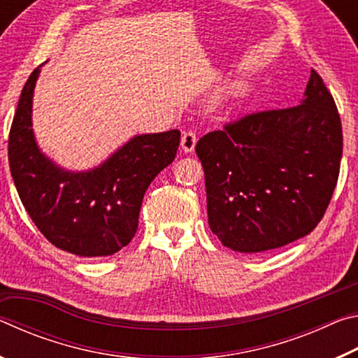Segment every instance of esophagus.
<instances>
[{
	"label": "esophagus",
	"mask_w": 358,
	"mask_h": 358,
	"mask_svg": "<svg viewBox=\"0 0 358 358\" xmlns=\"http://www.w3.org/2000/svg\"><path fill=\"white\" fill-rule=\"evenodd\" d=\"M196 143H197L196 132L194 131L183 132V136H181V150H183L185 153H191V151H194Z\"/></svg>",
	"instance_id": "34e87169"
}]
</instances>
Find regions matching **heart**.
I'll return each instance as SVG.
<instances>
[{"mask_svg": "<svg viewBox=\"0 0 358 358\" xmlns=\"http://www.w3.org/2000/svg\"><path fill=\"white\" fill-rule=\"evenodd\" d=\"M248 94V88L245 85H237V87H232L229 90V96L232 99H243Z\"/></svg>", "mask_w": 358, "mask_h": 358, "instance_id": "b5f03b06", "label": "heart"}]
</instances>
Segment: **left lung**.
Listing matches in <instances>:
<instances>
[{
	"label": "left lung",
	"mask_w": 358,
	"mask_h": 358,
	"mask_svg": "<svg viewBox=\"0 0 358 358\" xmlns=\"http://www.w3.org/2000/svg\"><path fill=\"white\" fill-rule=\"evenodd\" d=\"M211 232L238 252H262L305 237L322 220L343 155L341 118L316 71L299 106L245 115L205 134Z\"/></svg>",
	"instance_id": "8db88e82"
}]
</instances>
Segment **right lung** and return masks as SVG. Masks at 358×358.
Segmentation results:
<instances>
[{"instance_id":"obj_1","label":"right lung","mask_w":358,"mask_h":358,"mask_svg":"<svg viewBox=\"0 0 358 358\" xmlns=\"http://www.w3.org/2000/svg\"><path fill=\"white\" fill-rule=\"evenodd\" d=\"M36 68L22 90L9 132V167L23 207L52 245L80 257L112 256L134 238L145 191L175 159L180 131L132 137L101 166L71 172L36 143Z\"/></svg>"}]
</instances>
